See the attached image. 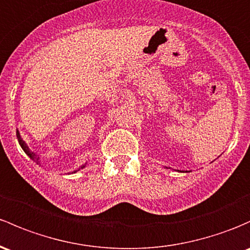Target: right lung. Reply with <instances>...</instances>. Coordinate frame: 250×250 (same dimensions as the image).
<instances>
[{
    "label": "right lung",
    "mask_w": 250,
    "mask_h": 250,
    "mask_svg": "<svg viewBox=\"0 0 250 250\" xmlns=\"http://www.w3.org/2000/svg\"><path fill=\"white\" fill-rule=\"evenodd\" d=\"M17 138H18V141H19L20 146H21V147H22V149H23V151H25V153H26V154H27V156H28V157H30V158H31V159H32V160H35V162H36V163H38V158H37V156H36V154H35V153H33V152H31V151H30V149H28V147H27V146H26V144H25V143H23V141H22V139H21V138H20L19 133H18V132H17ZM74 172H77V170H74Z\"/></svg>",
    "instance_id": "1"
}]
</instances>
